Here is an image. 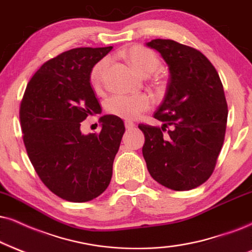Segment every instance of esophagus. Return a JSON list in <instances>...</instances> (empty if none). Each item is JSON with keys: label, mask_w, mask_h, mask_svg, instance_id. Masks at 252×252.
<instances>
[{"label": "esophagus", "mask_w": 252, "mask_h": 252, "mask_svg": "<svg viewBox=\"0 0 252 252\" xmlns=\"http://www.w3.org/2000/svg\"><path fill=\"white\" fill-rule=\"evenodd\" d=\"M125 127L127 129H131V128H133V127H134V123H132V121H129V120H126L125 121Z\"/></svg>", "instance_id": "obj_1"}]
</instances>
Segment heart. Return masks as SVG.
<instances>
[{"mask_svg": "<svg viewBox=\"0 0 252 252\" xmlns=\"http://www.w3.org/2000/svg\"><path fill=\"white\" fill-rule=\"evenodd\" d=\"M125 57L142 76H150L160 66V61L155 52L142 45H134L127 49L125 51ZM107 64L108 58H104L92 67L91 73H90V82L94 89L101 88ZM152 100L147 94H113L105 100V110L112 116L129 120L135 119L145 111L150 110Z\"/></svg>", "mask_w": 252, "mask_h": 252, "instance_id": "b5f03b06", "label": "heart"}]
</instances>
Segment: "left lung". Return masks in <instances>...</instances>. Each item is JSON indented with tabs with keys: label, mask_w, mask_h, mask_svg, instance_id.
<instances>
[{
	"label": "left lung",
	"mask_w": 252,
	"mask_h": 252,
	"mask_svg": "<svg viewBox=\"0 0 252 252\" xmlns=\"http://www.w3.org/2000/svg\"><path fill=\"white\" fill-rule=\"evenodd\" d=\"M147 45L168 64L170 78L154 113L162 126L139 125L145 134L142 155L155 181L173 190H189L215 169L228 119L224 90L201 51L172 39H153Z\"/></svg>",
	"instance_id": "obj_1"
}]
</instances>
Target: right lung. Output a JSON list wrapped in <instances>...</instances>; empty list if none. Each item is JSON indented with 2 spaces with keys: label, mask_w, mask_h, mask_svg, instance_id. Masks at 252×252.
Listing matches in <instances>:
<instances>
[{
  "label": "right lung",
  "mask_w": 252,
  "mask_h": 252,
  "mask_svg": "<svg viewBox=\"0 0 252 252\" xmlns=\"http://www.w3.org/2000/svg\"><path fill=\"white\" fill-rule=\"evenodd\" d=\"M112 50L76 48L45 62L28 83L20 123L28 157L42 182L70 202L98 197L110 185L124 121L100 118L101 131L84 135L80 123L100 113L90 73Z\"/></svg>",
  "instance_id": "right-lung-1"
}]
</instances>
